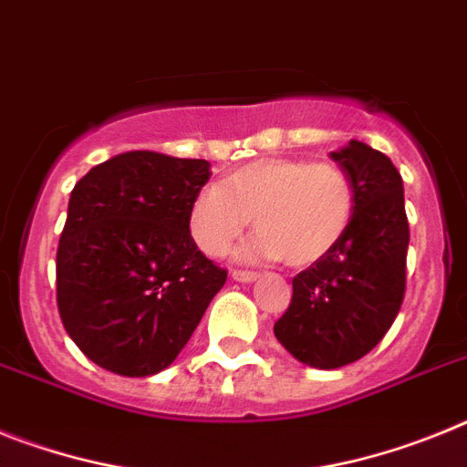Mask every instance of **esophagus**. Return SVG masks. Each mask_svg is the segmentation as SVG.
<instances>
[{
    "label": "esophagus",
    "instance_id": "esophagus-1",
    "mask_svg": "<svg viewBox=\"0 0 467 467\" xmlns=\"http://www.w3.org/2000/svg\"><path fill=\"white\" fill-rule=\"evenodd\" d=\"M233 279L234 282L251 284V282H256L258 273H249V270H233Z\"/></svg>",
    "mask_w": 467,
    "mask_h": 467
}]
</instances>
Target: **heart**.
<instances>
[{
	"mask_svg": "<svg viewBox=\"0 0 467 467\" xmlns=\"http://www.w3.org/2000/svg\"><path fill=\"white\" fill-rule=\"evenodd\" d=\"M355 216V185L340 166L296 157H265L223 176L197 192L188 211L194 244L223 256L249 228L261 233L244 249L249 261L303 267L322 261Z\"/></svg>",
	"mask_w": 467,
	"mask_h": 467,
	"instance_id": "1",
	"label": "heart"
}]
</instances>
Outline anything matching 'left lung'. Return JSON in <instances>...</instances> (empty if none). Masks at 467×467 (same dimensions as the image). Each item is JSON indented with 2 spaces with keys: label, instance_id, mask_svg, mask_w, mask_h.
<instances>
[{
  "label": "left lung",
  "instance_id": "1",
  "mask_svg": "<svg viewBox=\"0 0 467 467\" xmlns=\"http://www.w3.org/2000/svg\"><path fill=\"white\" fill-rule=\"evenodd\" d=\"M331 160L355 185V216L338 244L294 277L275 336L298 362L338 368L374 350L407 286L409 223L402 176L383 152L350 140Z\"/></svg>",
  "mask_w": 467,
  "mask_h": 467
}]
</instances>
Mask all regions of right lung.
I'll return each instance as SVG.
<instances>
[{"mask_svg": "<svg viewBox=\"0 0 467 467\" xmlns=\"http://www.w3.org/2000/svg\"><path fill=\"white\" fill-rule=\"evenodd\" d=\"M206 160L150 150L110 157L75 185L56 254V298L77 348L112 374H160L228 273L188 228Z\"/></svg>", "mask_w": 467, "mask_h": 467, "instance_id": "add662e5", "label": "right lung"}]
</instances>
